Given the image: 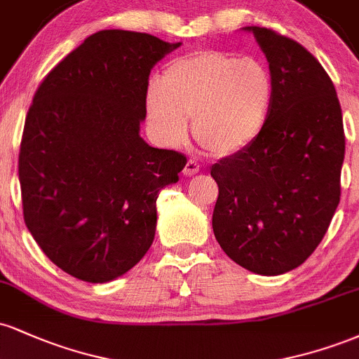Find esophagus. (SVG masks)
Here are the masks:
<instances>
[{"label": "esophagus", "mask_w": 359, "mask_h": 359, "mask_svg": "<svg viewBox=\"0 0 359 359\" xmlns=\"http://www.w3.org/2000/svg\"><path fill=\"white\" fill-rule=\"evenodd\" d=\"M199 170H201V167L196 160H187V163H185V167H184V175L192 177V175L199 174Z\"/></svg>", "instance_id": "obj_1"}]
</instances>
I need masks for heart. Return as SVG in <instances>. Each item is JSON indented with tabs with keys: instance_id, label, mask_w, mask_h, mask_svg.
I'll use <instances>...</instances> for the list:
<instances>
[{
	"instance_id": "1",
	"label": "heart",
	"mask_w": 359,
	"mask_h": 359,
	"mask_svg": "<svg viewBox=\"0 0 359 359\" xmlns=\"http://www.w3.org/2000/svg\"><path fill=\"white\" fill-rule=\"evenodd\" d=\"M273 101V79L262 60L197 52L167 65L162 89L147 93L156 137L179 145L194 116V137L217 156L240 154L262 135Z\"/></svg>"
}]
</instances>
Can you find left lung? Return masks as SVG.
<instances>
[{"label":"left lung","mask_w":359,"mask_h":359,"mask_svg":"<svg viewBox=\"0 0 359 359\" xmlns=\"http://www.w3.org/2000/svg\"><path fill=\"white\" fill-rule=\"evenodd\" d=\"M243 30L269 60L273 101L253 145L211 168L212 229L243 269L282 275L314 253L339 204L343 113L331 77L302 45L270 28Z\"/></svg>","instance_id":"1"}]
</instances>
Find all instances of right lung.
Here are the masks:
<instances>
[{
	"mask_svg": "<svg viewBox=\"0 0 359 359\" xmlns=\"http://www.w3.org/2000/svg\"><path fill=\"white\" fill-rule=\"evenodd\" d=\"M177 47L101 30L36 89L18 158L23 217L48 259L72 277L111 282L154 243L156 197L187 158L148 145L140 123L150 71Z\"/></svg>",
	"mask_w": 359,
	"mask_h": 359,
	"instance_id": "right-lung-1",
	"label": "right lung"
}]
</instances>
